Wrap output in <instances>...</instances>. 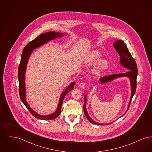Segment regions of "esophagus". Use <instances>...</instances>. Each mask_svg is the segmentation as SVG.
<instances>
[{
  "label": "esophagus",
  "instance_id": "obj_1",
  "mask_svg": "<svg viewBox=\"0 0 152 152\" xmlns=\"http://www.w3.org/2000/svg\"><path fill=\"white\" fill-rule=\"evenodd\" d=\"M86 86V83L85 82H81L79 84V87H80L81 88H83V89L85 88Z\"/></svg>",
  "mask_w": 152,
  "mask_h": 152
}]
</instances>
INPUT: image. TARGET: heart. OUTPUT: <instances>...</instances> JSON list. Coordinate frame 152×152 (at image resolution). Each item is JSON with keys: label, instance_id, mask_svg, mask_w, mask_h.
Here are the masks:
<instances>
[{"label": "heart", "instance_id": "1", "mask_svg": "<svg viewBox=\"0 0 152 152\" xmlns=\"http://www.w3.org/2000/svg\"><path fill=\"white\" fill-rule=\"evenodd\" d=\"M101 56V53L99 51H94L91 54V60L94 61L98 60ZM108 66V63L105 60H102L100 61L96 66V71L97 72H101L104 69H105Z\"/></svg>", "mask_w": 152, "mask_h": 152}]
</instances>
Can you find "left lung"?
<instances>
[{"mask_svg": "<svg viewBox=\"0 0 152 152\" xmlns=\"http://www.w3.org/2000/svg\"><path fill=\"white\" fill-rule=\"evenodd\" d=\"M114 46H115V48L116 51L119 54L120 63H121V64L124 66L128 68L129 69V71L125 73H123L113 74V75L103 76L100 78V81L102 83H105L107 82H109V81L115 79L116 77H121V76H128L130 78L131 86H132V94H131V97H130L129 104L128 105V108L127 109V110H128L130 107V103L132 101V97L135 94L136 91L138 71L137 66L136 63L135 62L134 58L132 57V55L130 54L128 48L126 47V45L124 44L123 41L118 40L117 42L114 43ZM86 102H87L86 97H84V104L83 105V107H84L83 108H84L85 116L87 117V119L89 120V121H90L92 124H96V125H103L102 124L95 122L94 120H92L91 118V117L89 116L88 113H87L86 107ZM127 110H126V112H127ZM111 123H108L107 124H110Z\"/></svg>", "mask_w": 152, "mask_h": 152, "instance_id": "left-lung-1", "label": "left lung"}]
</instances>
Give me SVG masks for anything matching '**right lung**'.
Instances as JSON below:
<instances>
[{
    "label": "right lung",
    "instance_id": "obj_1",
    "mask_svg": "<svg viewBox=\"0 0 152 152\" xmlns=\"http://www.w3.org/2000/svg\"><path fill=\"white\" fill-rule=\"evenodd\" d=\"M63 35H64V34H61L58 32L56 33L55 31L48 32L42 34L40 35L37 36L35 39H34L33 40L31 41L29 43L27 44V45H26V47L24 48L23 51V53H22V56H21L19 68H18V80H19V96H20L21 100L23 102V104L25 105L26 108L29 110V111L30 112V113L32 114V115L34 116L36 118L48 120H53V119L58 117L61 113V105H62L63 99H64L65 95L67 94L69 92L72 91L74 88L75 83L73 82L72 84H71L69 85V86L68 87L65 91L61 94V95L60 98L59 102L58 104V108L55 113H53V114H51L50 115L41 116L40 115H38L30 108V107L26 100L24 75H25L27 63L29 56L32 52V50L40 47V45H43V44L47 43L48 41L51 40L52 39H53L56 37L63 36Z\"/></svg>",
    "mask_w": 152,
    "mask_h": 152
}]
</instances>
